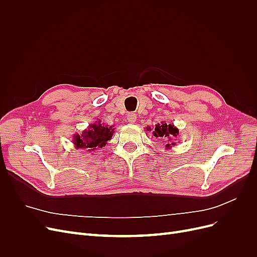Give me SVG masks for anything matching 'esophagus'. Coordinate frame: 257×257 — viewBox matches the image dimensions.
Segmentation results:
<instances>
[{
    "instance_id": "esophagus-1",
    "label": "esophagus",
    "mask_w": 257,
    "mask_h": 257,
    "mask_svg": "<svg viewBox=\"0 0 257 257\" xmlns=\"http://www.w3.org/2000/svg\"><path fill=\"white\" fill-rule=\"evenodd\" d=\"M126 120H127V122H130V123H134V122L136 121V114H135V113H133V112H130V113H127V115H126Z\"/></svg>"
}]
</instances>
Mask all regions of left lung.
I'll return each instance as SVG.
<instances>
[{"label": "left lung", "mask_w": 257, "mask_h": 257, "mask_svg": "<svg viewBox=\"0 0 257 257\" xmlns=\"http://www.w3.org/2000/svg\"><path fill=\"white\" fill-rule=\"evenodd\" d=\"M147 131L150 132L151 127H147ZM152 134L154 137L160 139V141L164 142L166 144L165 148L167 150H169L170 148L175 146L174 138L177 137V135H179V130L174 125V124H167L165 121H163L155 125Z\"/></svg>", "instance_id": "1"}]
</instances>
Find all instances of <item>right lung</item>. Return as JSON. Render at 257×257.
<instances>
[{"mask_svg": "<svg viewBox=\"0 0 257 257\" xmlns=\"http://www.w3.org/2000/svg\"><path fill=\"white\" fill-rule=\"evenodd\" d=\"M113 133L114 127L112 125H107L98 120L90 124L81 134H75L72 141L76 149H85L93 152L97 148L105 147L107 142L112 138Z\"/></svg>", "mask_w": 257, "mask_h": 257, "instance_id": "1", "label": "right lung"}]
</instances>
